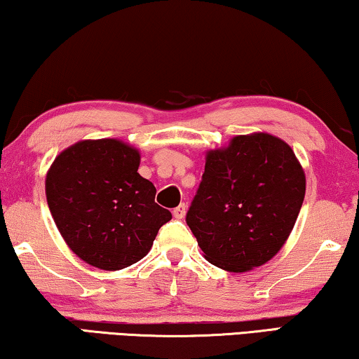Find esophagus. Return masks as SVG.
<instances>
[{
  "label": "esophagus",
  "mask_w": 359,
  "mask_h": 359,
  "mask_svg": "<svg viewBox=\"0 0 359 359\" xmlns=\"http://www.w3.org/2000/svg\"><path fill=\"white\" fill-rule=\"evenodd\" d=\"M173 215L175 218H178V220H181V218H184L186 215V204H180L176 209H173Z\"/></svg>",
  "instance_id": "1"
}]
</instances>
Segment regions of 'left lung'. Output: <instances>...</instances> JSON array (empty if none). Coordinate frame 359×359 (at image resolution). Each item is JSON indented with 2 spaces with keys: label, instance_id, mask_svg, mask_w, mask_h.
I'll use <instances>...</instances> for the list:
<instances>
[{
  "label": "left lung",
  "instance_id": "obj_1",
  "mask_svg": "<svg viewBox=\"0 0 359 359\" xmlns=\"http://www.w3.org/2000/svg\"><path fill=\"white\" fill-rule=\"evenodd\" d=\"M304 192L303 167L287 142L267 133L236 136L207 152L186 223L207 261L246 272L282 249Z\"/></svg>",
  "mask_w": 359,
  "mask_h": 359
}]
</instances>
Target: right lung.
<instances>
[{
    "instance_id": "add662e5",
    "label": "right lung",
    "mask_w": 359,
    "mask_h": 359,
    "mask_svg": "<svg viewBox=\"0 0 359 359\" xmlns=\"http://www.w3.org/2000/svg\"><path fill=\"white\" fill-rule=\"evenodd\" d=\"M141 155L118 139L79 141L46 173L45 192L61 236L82 261L119 270L141 261L170 210L155 202V186L137 173Z\"/></svg>"
}]
</instances>
